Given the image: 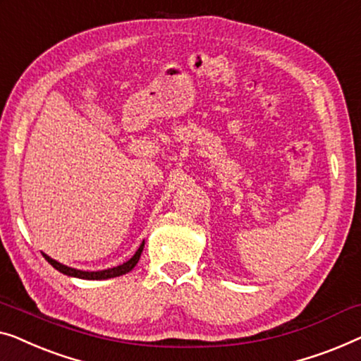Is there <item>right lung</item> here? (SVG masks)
I'll list each match as a JSON object with an SVG mask.
<instances>
[{
	"mask_svg": "<svg viewBox=\"0 0 361 361\" xmlns=\"http://www.w3.org/2000/svg\"><path fill=\"white\" fill-rule=\"evenodd\" d=\"M144 240H142L140 247L137 248V252L132 255V258H129L128 262L123 263V265L119 267H114V268H108V270H101V271H83V270H77V268H70L67 265H62V263L55 262L54 258H50L49 255H45V260H47L50 265H52L55 270H59L60 273H63V275L67 276H75V278H81V280H108V278H116V276H121V275H126V273H129L132 268L137 265V262H139L140 258V253L144 250Z\"/></svg>",
	"mask_w": 361,
	"mask_h": 361,
	"instance_id": "add662e5",
	"label": "right lung"
}]
</instances>
